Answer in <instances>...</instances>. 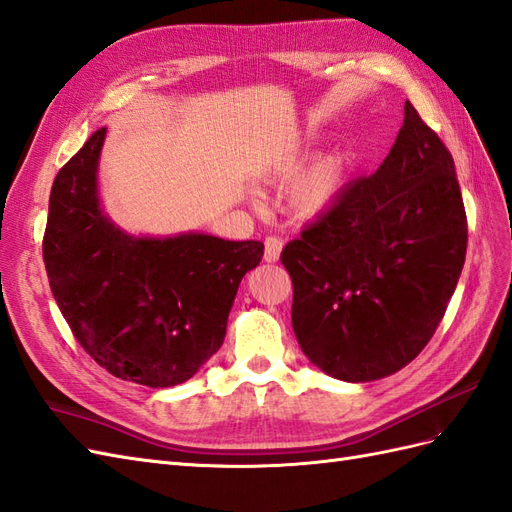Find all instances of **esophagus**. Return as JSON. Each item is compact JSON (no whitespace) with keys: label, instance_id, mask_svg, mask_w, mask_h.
<instances>
[{"label":"esophagus","instance_id":"34e87169","mask_svg":"<svg viewBox=\"0 0 512 512\" xmlns=\"http://www.w3.org/2000/svg\"><path fill=\"white\" fill-rule=\"evenodd\" d=\"M266 251H264V259L268 264H274V261H279L281 251H283V242L279 238H266Z\"/></svg>","mask_w":512,"mask_h":512}]
</instances>
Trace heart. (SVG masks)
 Segmentation results:
<instances>
[{
    "mask_svg": "<svg viewBox=\"0 0 512 512\" xmlns=\"http://www.w3.org/2000/svg\"><path fill=\"white\" fill-rule=\"evenodd\" d=\"M303 157V149L294 147L283 153L277 160L268 162L261 175L266 179H281L292 175ZM344 162L339 157H322V160L313 162L303 175H300L290 188V201L292 212L300 218H318L324 212H329L331 205L344 188Z\"/></svg>",
    "mask_w": 512,
    "mask_h": 512,
    "instance_id": "b5f03b06",
    "label": "heart"
}]
</instances>
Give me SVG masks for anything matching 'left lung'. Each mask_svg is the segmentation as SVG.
<instances>
[{
    "mask_svg": "<svg viewBox=\"0 0 512 512\" xmlns=\"http://www.w3.org/2000/svg\"><path fill=\"white\" fill-rule=\"evenodd\" d=\"M467 251L454 160L409 101L389 155L283 248L307 359L346 383L411 363L435 335Z\"/></svg>",
    "mask_w": 512,
    "mask_h": 512,
    "instance_id": "1",
    "label": "left lung"
}]
</instances>
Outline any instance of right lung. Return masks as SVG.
Listing matches in <instances>:
<instances>
[{
    "instance_id": "add662e5",
    "label": "right lung",
    "mask_w": 512,
    "mask_h": 512,
    "mask_svg": "<svg viewBox=\"0 0 512 512\" xmlns=\"http://www.w3.org/2000/svg\"><path fill=\"white\" fill-rule=\"evenodd\" d=\"M106 131L97 129L51 186L43 240L49 285L101 368L138 385L173 387L225 342L233 298L264 244L199 231L131 235L114 225L99 196Z\"/></svg>"
}]
</instances>
